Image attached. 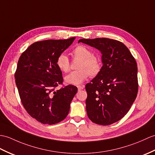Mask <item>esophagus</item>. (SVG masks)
<instances>
[{
	"instance_id": "1",
	"label": "esophagus",
	"mask_w": 155,
	"mask_h": 155,
	"mask_svg": "<svg viewBox=\"0 0 155 155\" xmlns=\"http://www.w3.org/2000/svg\"><path fill=\"white\" fill-rule=\"evenodd\" d=\"M77 88L78 91H81V90L83 89L84 88V86H81V85H78L77 86Z\"/></svg>"
}]
</instances>
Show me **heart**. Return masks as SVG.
I'll return each mask as SVG.
<instances>
[{"label": "heart", "instance_id": "heart-1", "mask_svg": "<svg viewBox=\"0 0 155 155\" xmlns=\"http://www.w3.org/2000/svg\"><path fill=\"white\" fill-rule=\"evenodd\" d=\"M74 59H80L77 64V71H73L64 77L66 83L79 84L87 78L97 76L102 69V61L97 55H92L91 49L84 45H78L73 50ZM56 65L63 73H68L71 69L69 59L64 53H61L56 59Z\"/></svg>", "mask_w": 155, "mask_h": 155}]
</instances>
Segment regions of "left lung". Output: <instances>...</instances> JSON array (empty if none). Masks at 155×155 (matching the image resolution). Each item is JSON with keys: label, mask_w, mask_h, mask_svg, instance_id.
Wrapping results in <instances>:
<instances>
[{"label": "left lung", "mask_w": 155, "mask_h": 155, "mask_svg": "<svg viewBox=\"0 0 155 155\" xmlns=\"http://www.w3.org/2000/svg\"><path fill=\"white\" fill-rule=\"evenodd\" d=\"M79 42L102 54L101 71L85 86L88 117L96 124H112L126 115L137 95L136 61L127 47L115 39H81Z\"/></svg>", "instance_id": "8db88e82"}]
</instances>
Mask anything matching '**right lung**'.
Here are the masks:
<instances>
[{
    "instance_id": "right-lung-1",
    "label": "right lung",
    "mask_w": 155,
    "mask_h": 155,
    "mask_svg": "<svg viewBox=\"0 0 155 155\" xmlns=\"http://www.w3.org/2000/svg\"><path fill=\"white\" fill-rule=\"evenodd\" d=\"M75 38L35 42L19 58L14 77L21 102L28 114L41 124L63 121L77 92L73 85L56 89L63 81L56 59Z\"/></svg>"
}]
</instances>
